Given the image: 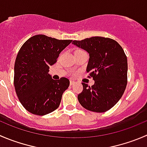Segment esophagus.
<instances>
[{
    "mask_svg": "<svg viewBox=\"0 0 147 147\" xmlns=\"http://www.w3.org/2000/svg\"><path fill=\"white\" fill-rule=\"evenodd\" d=\"M69 84H70V85H73L74 84H75V82H74V81L70 80V82H69Z\"/></svg>",
    "mask_w": 147,
    "mask_h": 147,
    "instance_id": "esophagus-1",
    "label": "esophagus"
}]
</instances>
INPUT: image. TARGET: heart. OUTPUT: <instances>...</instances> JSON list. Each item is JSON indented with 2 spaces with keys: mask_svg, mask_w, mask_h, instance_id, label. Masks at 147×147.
Wrapping results in <instances>:
<instances>
[{
  "mask_svg": "<svg viewBox=\"0 0 147 147\" xmlns=\"http://www.w3.org/2000/svg\"><path fill=\"white\" fill-rule=\"evenodd\" d=\"M77 51H81V49H78V50H77ZM76 51V52H77Z\"/></svg>",
  "mask_w": 147,
  "mask_h": 147,
  "instance_id": "heart-1",
  "label": "heart"
}]
</instances>
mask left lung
I'll use <instances>...</instances> for the list:
<instances>
[{
  "mask_svg": "<svg viewBox=\"0 0 147 147\" xmlns=\"http://www.w3.org/2000/svg\"><path fill=\"white\" fill-rule=\"evenodd\" d=\"M72 44L89 53L86 71L95 81L91 87L82 82L83 89L78 95L80 103L90 111H107L121 99L127 85V57L123 48L116 41L101 36Z\"/></svg>",
  "mask_w": 147,
  "mask_h": 147,
  "instance_id": "8db88e82",
  "label": "left lung"
}]
</instances>
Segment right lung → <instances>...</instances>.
Wrapping results in <instances>:
<instances>
[{
    "mask_svg": "<svg viewBox=\"0 0 147 147\" xmlns=\"http://www.w3.org/2000/svg\"><path fill=\"white\" fill-rule=\"evenodd\" d=\"M72 40H59L44 34L31 36L16 58L13 84L21 105L33 114L44 116L55 111L69 85L66 78L53 80L49 67Z\"/></svg>",
    "mask_w": 147,
    "mask_h": 147,
    "instance_id": "obj_1",
    "label": "right lung"
}]
</instances>
